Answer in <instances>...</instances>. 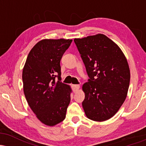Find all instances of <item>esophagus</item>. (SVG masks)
Returning a JSON list of instances; mask_svg holds the SVG:
<instances>
[{
    "label": "esophagus",
    "mask_w": 146,
    "mask_h": 146,
    "mask_svg": "<svg viewBox=\"0 0 146 146\" xmlns=\"http://www.w3.org/2000/svg\"><path fill=\"white\" fill-rule=\"evenodd\" d=\"M72 88H73V92H76L78 91L79 90V88H80V86L79 85H75V84H73L72 85Z\"/></svg>",
    "instance_id": "esophagus-1"
}]
</instances>
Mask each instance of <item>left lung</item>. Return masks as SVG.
I'll return each instance as SVG.
<instances>
[{"label":"left lung","mask_w":146,"mask_h":146,"mask_svg":"<svg viewBox=\"0 0 146 146\" xmlns=\"http://www.w3.org/2000/svg\"><path fill=\"white\" fill-rule=\"evenodd\" d=\"M74 42L89 77L82 86L85 114L93 121L109 119L128 93L130 73L126 58L118 45L101 33Z\"/></svg>","instance_id":"left-lung-1"}]
</instances>
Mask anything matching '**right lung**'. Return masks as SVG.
<instances>
[{
	"label": "right lung",
	"instance_id": "add662e5",
	"mask_svg": "<svg viewBox=\"0 0 146 146\" xmlns=\"http://www.w3.org/2000/svg\"><path fill=\"white\" fill-rule=\"evenodd\" d=\"M72 41L42 40L31 48L23 68V90L28 104L37 118L49 126L64 119L71 101V87L60 81V60Z\"/></svg>",
	"mask_w": 146,
	"mask_h": 146
}]
</instances>
